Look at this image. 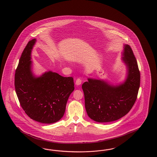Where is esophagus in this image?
<instances>
[{
	"instance_id": "obj_1",
	"label": "esophagus",
	"mask_w": 157,
	"mask_h": 157,
	"mask_svg": "<svg viewBox=\"0 0 157 157\" xmlns=\"http://www.w3.org/2000/svg\"><path fill=\"white\" fill-rule=\"evenodd\" d=\"M81 83H82V81H81V79H79V78L77 79L75 82V85L76 86H79L81 85Z\"/></svg>"
}]
</instances>
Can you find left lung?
<instances>
[{
    "label": "left lung",
    "instance_id": "obj_1",
    "mask_svg": "<svg viewBox=\"0 0 157 157\" xmlns=\"http://www.w3.org/2000/svg\"><path fill=\"white\" fill-rule=\"evenodd\" d=\"M122 60L127 68L126 78L117 85L89 78L82 85L85 108L94 121H117L127 114L134 105L140 86V72L132 48L124 44Z\"/></svg>",
    "mask_w": 157,
    "mask_h": 157
}]
</instances>
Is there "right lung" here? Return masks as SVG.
I'll return each instance as SVG.
<instances>
[{
    "mask_svg": "<svg viewBox=\"0 0 157 157\" xmlns=\"http://www.w3.org/2000/svg\"><path fill=\"white\" fill-rule=\"evenodd\" d=\"M36 41H29L21 54L15 75V91L30 118L40 123H55L63 116L68 97L74 90V79L51 71L39 76L34 75L31 59Z\"/></svg>",
    "mask_w": 157,
    "mask_h": 157,
    "instance_id": "right-lung-1",
    "label": "right lung"
}]
</instances>
